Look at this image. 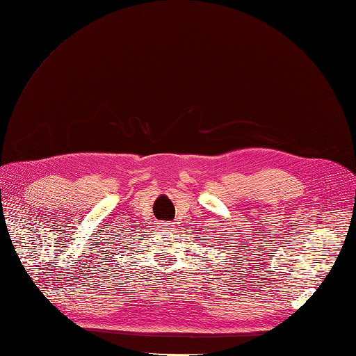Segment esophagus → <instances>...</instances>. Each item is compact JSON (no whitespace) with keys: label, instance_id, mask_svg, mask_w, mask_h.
I'll return each mask as SVG.
<instances>
[{"label":"esophagus","instance_id":"34e87169","mask_svg":"<svg viewBox=\"0 0 356 356\" xmlns=\"http://www.w3.org/2000/svg\"><path fill=\"white\" fill-rule=\"evenodd\" d=\"M161 224H163L166 229H170V227H174V225H172V224H174V222H161Z\"/></svg>","mask_w":356,"mask_h":356}]
</instances>
